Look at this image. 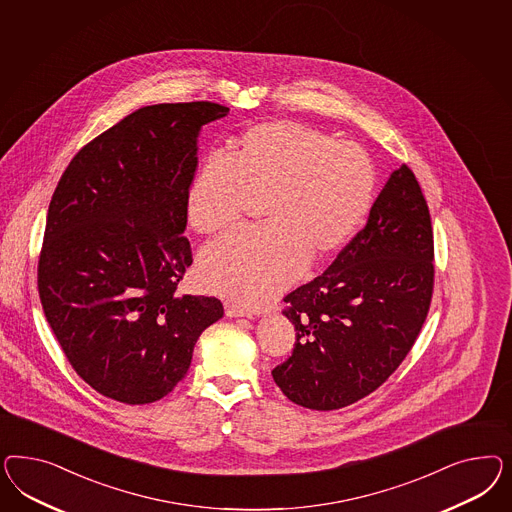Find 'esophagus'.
Returning a JSON list of instances; mask_svg holds the SVG:
<instances>
[{
  "label": "esophagus",
  "instance_id": "obj_1",
  "mask_svg": "<svg viewBox=\"0 0 512 512\" xmlns=\"http://www.w3.org/2000/svg\"><path fill=\"white\" fill-rule=\"evenodd\" d=\"M225 315L227 317H251L248 310H244L242 306L233 304V302H225Z\"/></svg>",
  "mask_w": 512,
  "mask_h": 512
}]
</instances>
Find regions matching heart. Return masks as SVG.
Instances as JSON below:
<instances>
[{
  "label": "heart",
  "instance_id": "b5f03b06",
  "mask_svg": "<svg viewBox=\"0 0 512 512\" xmlns=\"http://www.w3.org/2000/svg\"><path fill=\"white\" fill-rule=\"evenodd\" d=\"M375 191L370 154L295 120L251 125L210 157L187 191V223L217 238L233 233L251 202L263 201L264 227L206 249L204 289L257 308L308 263L338 253L357 233Z\"/></svg>",
  "mask_w": 512,
  "mask_h": 512
}]
</instances>
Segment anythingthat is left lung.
Masks as SVG:
<instances>
[{
	"label": "left lung",
	"instance_id": "obj_1",
	"mask_svg": "<svg viewBox=\"0 0 512 512\" xmlns=\"http://www.w3.org/2000/svg\"><path fill=\"white\" fill-rule=\"evenodd\" d=\"M432 261L430 210L402 165L334 263L283 298L296 341L293 355L272 370L281 392L302 407L332 411L381 387L426 321Z\"/></svg>",
	"mask_w": 512,
	"mask_h": 512
}]
</instances>
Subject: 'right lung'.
Instances as JSON below:
<instances>
[{"instance_id": "right-lung-1", "label": "right lung", "mask_w": 512, "mask_h": 512, "mask_svg": "<svg viewBox=\"0 0 512 512\" xmlns=\"http://www.w3.org/2000/svg\"><path fill=\"white\" fill-rule=\"evenodd\" d=\"M227 114L210 101L135 110L71 159L52 195L41 304L73 370L116 402L167 396L223 317L214 296L176 289L193 263L184 231L197 139Z\"/></svg>"}]
</instances>
